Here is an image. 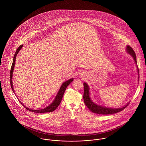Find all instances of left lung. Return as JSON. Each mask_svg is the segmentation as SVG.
Masks as SVG:
<instances>
[{
    "label": "left lung",
    "mask_w": 146,
    "mask_h": 146,
    "mask_svg": "<svg viewBox=\"0 0 146 146\" xmlns=\"http://www.w3.org/2000/svg\"><path fill=\"white\" fill-rule=\"evenodd\" d=\"M126 50L128 54L131 55L132 57L133 58L135 63L137 65V58H136V55L134 51V50L129 45H127L126 47ZM137 67V71L138 73V81H139V69ZM84 92L83 99L84 103L85 105L87 106V107L93 112L98 113V114H102V115H108V114H112L117 113L120 111H121L125 108L128 104H125L122 107L117 108H109L107 107L102 106L101 105L97 104L93 102L90 97V93H89V85L86 83L85 82L84 83Z\"/></svg>",
    "instance_id": "left-lung-1"
}]
</instances>
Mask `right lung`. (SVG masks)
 <instances>
[{
	"label": "right lung",
	"instance_id": "1",
	"mask_svg": "<svg viewBox=\"0 0 146 146\" xmlns=\"http://www.w3.org/2000/svg\"><path fill=\"white\" fill-rule=\"evenodd\" d=\"M23 45H20L18 49H17L15 54V56H14V57H13V63H12V67H11V71H10V83H11V88H12V89L13 92V93L15 94V91H14V89H13V82H12V78H13V70H14V67H15V61H16V57L18 54V53L20 52V50H21V48L23 47ZM74 80V78H71L69 80H67V81L64 82V83H63L62 85L61 86L60 89H59V91L57 93L54 100H53V101L52 102V104H49V106H46V107L45 108H43L42 109H40V110H33V109H31V108H29L28 107H27L26 106H25L24 104H23L22 102H21V101H20L21 102V104H22L25 108L27 110H28L29 111H32L33 112H35V113H46V112H53V111H54L57 108V107L60 105V104H61V100L62 99L63 96L64 94V93L65 92V90L66 89V88L67 87V86L71 83H72V82ZM19 100V99H18ZM20 101V100H19Z\"/></svg>",
	"mask_w": 146,
	"mask_h": 146
}]
</instances>
